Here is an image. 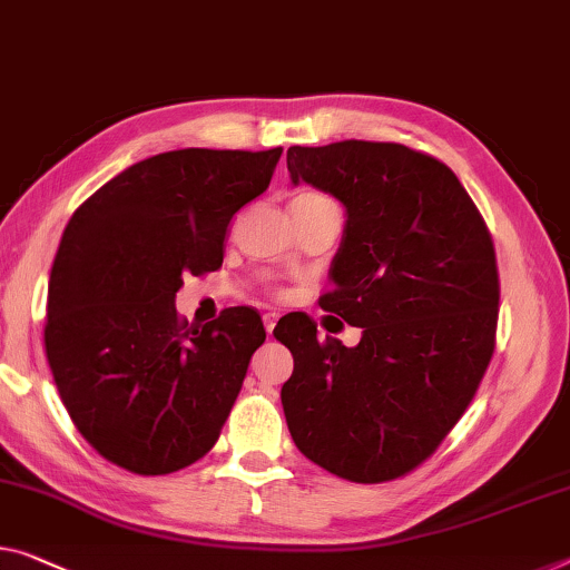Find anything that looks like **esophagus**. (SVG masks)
Masks as SVG:
<instances>
[{
    "instance_id": "esophagus-1",
    "label": "esophagus",
    "mask_w": 570,
    "mask_h": 570,
    "mask_svg": "<svg viewBox=\"0 0 570 570\" xmlns=\"http://www.w3.org/2000/svg\"><path fill=\"white\" fill-rule=\"evenodd\" d=\"M262 323H265L267 336H273V331L277 326V313H265V315H262Z\"/></svg>"
}]
</instances>
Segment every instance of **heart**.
Returning <instances> with one entry per match:
<instances>
[{"label":"heart","mask_w":570,"mask_h":570,"mask_svg":"<svg viewBox=\"0 0 570 570\" xmlns=\"http://www.w3.org/2000/svg\"><path fill=\"white\" fill-rule=\"evenodd\" d=\"M315 198H326V196L315 194V190H303V194H297L293 200H315Z\"/></svg>","instance_id":"1"}]
</instances>
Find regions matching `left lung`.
<instances>
[{"label": "left lung", "instance_id": "8db88e82", "mask_svg": "<svg viewBox=\"0 0 570 570\" xmlns=\"http://www.w3.org/2000/svg\"><path fill=\"white\" fill-rule=\"evenodd\" d=\"M287 170L344 206L321 308L362 328L344 346L321 341L308 315L279 318L275 338L295 362L279 392L287 428L341 479L405 476L459 423L492 358V236L453 170L405 145H297Z\"/></svg>", "mask_w": 570, "mask_h": 570}]
</instances>
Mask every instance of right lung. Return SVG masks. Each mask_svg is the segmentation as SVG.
<instances>
[{
	"mask_svg": "<svg viewBox=\"0 0 570 570\" xmlns=\"http://www.w3.org/2000/svg\"><path fill=\"white\" fill-rule=\"evenodd\" d=\"M279 155L147 157L68 222L50 269L46 354L78 433L117 466L173 474L214 449L267 334L255 308L188 326L175 293L186 275L222 267L226 226L265 194Z\"/></svg>",
	"mask_w": 570,
	"mask_h": 570,
	"instance_id": "add662e5",
	"label": "right lung"
}]
</instances>
